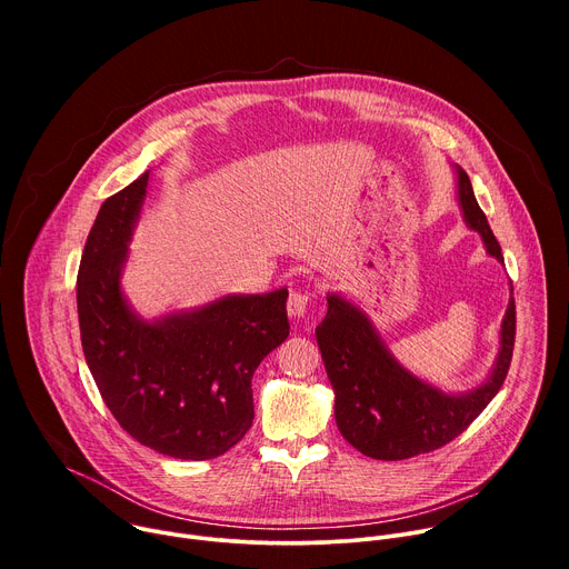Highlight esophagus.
I'll return each mask as SVG.
<instances>
[{
  "label": "esophagus",
  "instance_id": "esophagus-1",
  "mask_svg": "<svg viewBox=\"0 0 569 569\" xmlns=\"http://www.w3.org/2000/svg\"><path fill=\"white\" fill-rule=\"evenodd\" d=\"M310 301H312V292H308V290L290 292V297H288V315L290 317H303V312L308 310Z\"/></svg>",
  "mask_w": 569,
  "mask_h": 569
}]
</instances>
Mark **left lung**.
<instances>
[{
    "label": "left lung",
    "mask_w": 569,
    "mask_h": 569,
    "mask_svg": "<svg viewBox=\"0 0 569 569\" xmlns=\"http://www.w3.org/2000/svg\"><path fill=\"white\" fill-rule=\"evenodd\" d=\"M455 173L466 224L481 236L486 252L505 263L466 171L455 167ZM327 301L329 312L315 329V338L336 391V423L342 437L371 459H410L450 443L496 398L509 373L516 342L513 297L502 319L500 351L489 378L463 393H446L405 369L356 303L340 295H329Z\"/></svg>",
    "instance_id": "left-lung-1"
}]
</instances>
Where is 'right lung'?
<instances>
[{
  "label": "right lung",
  "mask_w": 569,
  "mask_h": 569,
  "mask_svg": "<svg viewBox=\"0 0 569 569\" xmlns=\"http://www.w3.org/2000/svg\"><path fill=\"white\" fill-rule=\"evenodd\" d=\"M146 187L148 171L110 196L92 224L76 281L80 342L108 410L132 439L176 459H213L252 428V376L290 333L288 290L139 317L121 272Z\"/></svg>",
  "instance_id": "obj_1"
}]
</instances>
